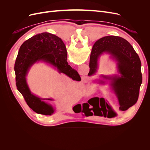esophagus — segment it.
Here are the masks:
<instances>
[{
	"mask_svg": "<svg viewBox=\"0 0 150 150\" xmlns=\"http://www.w3.org/2000/svg\"><path fill=\"white\" fill-rule=\"evenodd\" d=\"M83 81H86V79H83Z\"/></svg>",
	"mask_w": 150,
	"mask_h": 150,
	"instance_id": "obj_1",
	"label": "esophagus"
}]
</instances>
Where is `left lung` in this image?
<instances>
[{
    "mask_svg": "<svg viewBox=\"0 0 150 150\" xmlns=\"http://www.w3.org/2000/svg\"><path fill=\"white\" fill-rule=\"evenodd\" d=\"M104 52L110 54L117 61L121 77L108 79L112 80L111 86L118 98L120 105L113 109L103 98H93L94 104L92 106L98 110V115L112 118L117 116L118 112L127 110L137 102L142 83V63L134 48L126 40L118 36H106L93 45L90 56L89 76L96 71L98 59Z\"/></svg>",
    "mask_w": 150,
    "mask_h": 150,
    "instance_id": "1",
    "label": "left lung"
}]
</instances>
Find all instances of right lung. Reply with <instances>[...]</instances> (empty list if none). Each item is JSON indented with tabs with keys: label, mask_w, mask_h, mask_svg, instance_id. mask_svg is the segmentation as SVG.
<instances>
[{
	"label": "right lung",
	"mask_w": 150,
	"mask_h": 150,
	"mask_svg": "<svg viewBox=\"0 0 150 150\" xmlns=\"http://www.w3.org/2000/svg\"><path fill=\"white\" fill-rule=\"evenodd\" d=\"M39 61L50 63L59 72L72 79L80 81L81 78L78 72L68 64L66 46L57 36L43 33L30 38L21 45L14 66L17 89L34 111L40 115H51L54 112L52 107L31 94L26 83L25 76L29 67Z\"/></svg>",
	"instance_id": "right-lung-1"
}]
</instances>
